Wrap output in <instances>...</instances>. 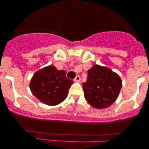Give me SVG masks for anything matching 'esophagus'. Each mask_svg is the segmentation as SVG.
I'll use <instances>...</instances> for the list:
<instances>
[{"label":"esophagus","mask_w":149,"mask_h":149,"mask_svg":"<svg viewBox=\"0 0 149 149\" xmlns=\"http://www.w3.org/2000/svg\"><path fill=\"white\" fill-rule=\"evenodd\" d=\"M74 81L77 82V83H79L80 81V76H77L76 78H74Z\"/></svg>","instance_id":"34e87169"}]
</instances>
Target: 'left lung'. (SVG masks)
<instances>
[{
	"instance_id": "left-lung-1",
	"label": "left lung",
	"mask_w": 149,
	"mask_h": 149,
	"mask_svg": "<svg viewBox=\"0 0 149 149\" xmlns=\"http://www.w3.org/2000/svg\"><path fill=\"white\" fill-rule=\"evenodd\" d=\"M85 98L96 109L109 107L117 100L122 80L112 70L100 65H94L88 70V80L83 84Z\"/></svg>"
}]
</instances>
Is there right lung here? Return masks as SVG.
I'll return each mask as SVG.
<instances>
[{
  "mask_svg": "<svg viewBox=\"0 0 149 149\" xmlns=\"http://www.w3.org/2000/svg\"><path fill=\"white\" fill-rule=\"evenodd\" d=\"M66 71L54 66H46L34 73L30 83L33 95L42 103L49 106L60 104L68 95L73 80L68 79Z\"/></svg>",
  "mask_w": 149,
  "mask_h": 149,
  "instance_id": "1",
  "label": "right lung"
}]
</instances>
